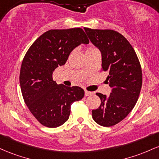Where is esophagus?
I'll list each match as a JSON object with an SVG mask.
<instances>
[{
  "label": "esophagus",
  "instance_id": "obj_1",
  "mask_svg": "<svg viewBox=\"0 0 159 159\" xmlns=\"http://www.w3.org/2000/svg\"><path fill=\"white\" fill-rule=\"evenodd\" d=\"M93 93H92V92H89V91H85V96H89L91 95V94H92Z\"/></svg>",
  "mask_w": 159,
  "mask_h": 159
}]
</instances>
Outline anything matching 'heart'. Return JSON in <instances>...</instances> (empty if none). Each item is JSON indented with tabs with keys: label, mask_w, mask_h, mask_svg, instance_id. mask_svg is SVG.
<instances>
[{
	"label": "heart",
	"mask_w": 159,
	"mask_h": 159,
	"mask_svg": "<svg viewBox=\"0 0 159 159\" xmlns=\"http://www.w3.org/2000/svg\"><path fill=\"white\" fill-rule=\"evenodd\" d=\"M94 49V48H92V47H89V48H88V49H86V51H89V50H91V49Z\"/></svg>",
	"instance_id": "obj_1"
}]
</instances>
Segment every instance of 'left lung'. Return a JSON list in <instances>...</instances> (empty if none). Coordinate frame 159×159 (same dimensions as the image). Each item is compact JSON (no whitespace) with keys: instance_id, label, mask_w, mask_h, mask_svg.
Wrapping results in <instances>:
<instances>
[{"instance_id":"8db88e82","label":"left lung","mask_w":159,"mask_h":159,"mask_svg":"<svg viewBox=\"0 0 159 159\" xmlns=\"http://www.w3.org/2000/svg\"><path fill=\"white\" fill-rule=\"evenodd\" d=\"M89 40L99 49L102 70L112 88L109 96L96 93L101 105L92 110L94 122L110 127L123 120L136 104L142 86V70L132 46L123 35L113 30L84 28Z\"/></svg>"}]
</instances>
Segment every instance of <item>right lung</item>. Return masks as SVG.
Returning a JSON list of instances; mask_svg holds the SVG:
<instances>
[{
    "mask_svg": "<svg viewBox=\"0 0 159 159\" xmlns=\"http://www.w3.org/2000/svg\"><path fill=\"white\" fill-rule=\"evenodd\" d=\"M89 43L80 28L49 30L26 52L19 74L21 91L27 107L43 125H63L69 118L71 104L84 97V90L79 86L57 84L52 74L58 65H65L76 46Z\"/></svg>",
    "mask_w": 159,
    "mask_h": 159,
    "instance_id": "obj_1",
    "label": "right lung"
}]
</instances>
